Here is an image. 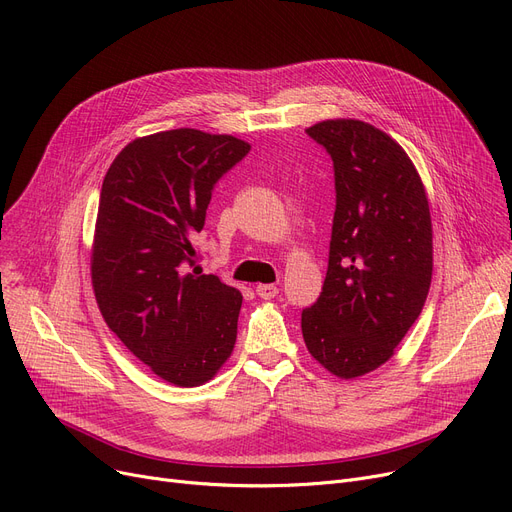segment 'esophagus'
<instances>
[{
  "label": "esophagus",
  "instance_id": "1",
  "mask_svg": "<svg viewBox=\"0 0 512 512\" xmlns=\"http://www.w3.org/2000/svg\"><path fill=\"white\" fill-rule=\"evenodd\" d=\"M257 295L261 299H274L278 295V286H274V284H259L257 286Z\"/></svg>",
  "mask_w": 512,
  "mask_h": 512
}]
</instances>
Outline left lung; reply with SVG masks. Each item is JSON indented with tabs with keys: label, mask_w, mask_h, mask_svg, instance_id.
<instances>
[{
	"label": "left lung",
	"mask_w": 512,
	"mask_h": 512,
	"mask_svg": "<svg viewBox=\"0 0 512 512\" xmlns=\"http://www.w3.org/2000/svg\"><path fill=\"white\" fill-rule=\"evenodd\" d=\"M305 131L335 165L337 209L322 293L301 330L314 360L349 381L391 358L427 301L429 198L406 150L374 125L328 119Z\"/></svg>",
	"instance_id": "8db88e82"
}]
</instances>
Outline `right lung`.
<instances>
[{
	"label": "right lung",
	"mask_w": 512,
	"mask_h": 512,
	"mask_svg": "<svg viewBox=\"0 0 512 512\" xmlns=\"http://www.w3.org/2000/svg\"><path fill=\"white\" fill-rule=\"evenodd\" d=\"M249 150L226 133L169 129L129 142L104 175L92 244L100 314L177 387L211 381L234 351L240 291L188 265L213 186Z\"/></svg>",
	"instance_id": "obj_1"
}]
</instances>
